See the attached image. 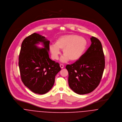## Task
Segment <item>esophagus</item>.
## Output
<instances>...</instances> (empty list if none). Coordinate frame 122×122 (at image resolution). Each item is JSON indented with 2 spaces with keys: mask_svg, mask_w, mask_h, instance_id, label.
<instances>
[{
  "mask_svg": "<svg viewBox=\"0 0 122 122\" xmlns=\"http://www.w3.org/2000/svg\"><path fill=\"white\" fill-rule=\"evenodd\" d=\"M60 66L61 69H63V68L64 67V66L63 64H60Z\"/></svg>",
  "mask_w": 122,
  "mask_h": 122,
  "instance_id": "1",
  "label": "esophagus"
}]
</instances>
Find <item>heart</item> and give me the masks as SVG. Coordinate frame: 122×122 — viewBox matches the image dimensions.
Here are the masks:
<instances>
[{
	"label": "heart",
	"instance_id": "1",
	"mask_svg": "<svg viewBox=\"0 0 122 122\" xmlns=\"http://www.w3.org/2000/svg\"><path fill=\"white\" fill-rule=\"evenodd\" d=\"M87 46V41L83 37L75 35H67L59 37L55 44L50 46V51L52 58L57 59L60 54L59 50H63L65 55L61 59L65 62L70 59L71 61L79 60L85 51Z\"/></svg>",
	"mask_w": 122,
	"mask_h": 122
}]
</instances>
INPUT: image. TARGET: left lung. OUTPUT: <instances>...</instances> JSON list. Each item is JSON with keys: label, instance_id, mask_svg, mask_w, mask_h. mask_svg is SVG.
<instances>
[{"label": "left lung", "instance_id": "1", "mask_svg": "<svg viewBox=\"0 0 122 122\" xmlns=\"http://www.w3.org/2000/svg\"><path fill=\"white\" fill-rule=\"evenodd\" d=\"M91 44L81 57L66 69L69 73L68 84L75 93L85 95L98 86L105 68V58L102 43L92 36Z\"/></svg>", "mask_w": 122, "mask_h": 122}]
</instances>
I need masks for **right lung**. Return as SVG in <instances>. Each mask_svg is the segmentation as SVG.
Returning <instances> with one entry per match:
<instances>
[{"mask_svg": "<svg viewBox=\"0 0 122 122\" xmlns=\"http://www.w3.org/2000/svg\"><path fill=\"white\" fill-rule=\"evenodd\" d=\"M41 42L43 48L37 47ZM50 41L44 36L33 33L22 41L19 57L21 79L33 92L43 95L52 87L56 74L61 70L58 63L49 57Z\"/></svg>", "mask_w": 122, "mask_h": 122, "instance_id": "right-lung-1", "label": "right lung"}]
</instances>
